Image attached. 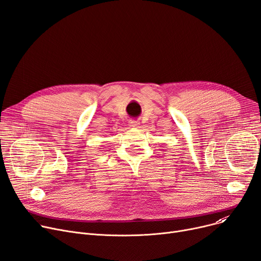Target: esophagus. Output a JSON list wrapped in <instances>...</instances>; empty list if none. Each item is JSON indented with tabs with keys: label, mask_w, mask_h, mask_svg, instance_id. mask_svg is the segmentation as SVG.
Instances as JSON below:
<instances>
[{
	"label": "esophagus",
	"mask_w": 261,
	"mask_h": 261,
	"mask_svg": "<svg viewBox=\"0 0 261 261\" xmlns=\"http://www.w3.org/2000/svg\"><path fill=\"white\" fill-rule=\"evenodd\" d=\"M129 126L132 127V128L139 127V126H140V121H139V120H135V119H131V120L129 121Z\"/></svg>",
	"instance_id": "34e87169"
}]
</instances>
